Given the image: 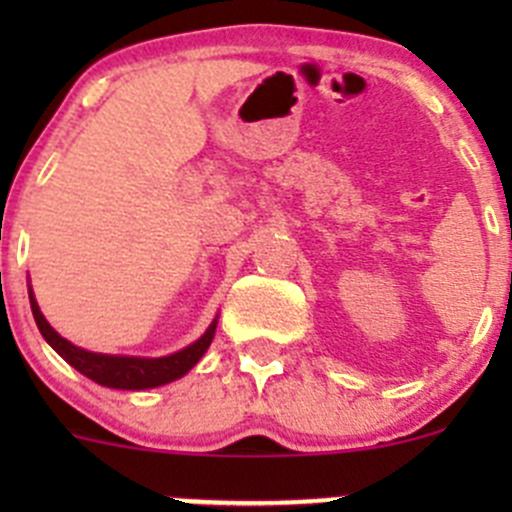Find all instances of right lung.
<instances>
[{"label": "right lung", "instance_id": "obj_1", "mask_svg": "<svg viewBox=\"0 0 512 512\" xmlns=\"http://www.w3.org/2000/svg\"><path fill=\"white\" fill-rule=\"evenodd\" d=\"M29 302H32V314L34 322L39 327L41 337L51 344V347L64 356L76 371H81L84 376H89L96 384L108 386V389H153V386H163L168 381L180 379L183 374H188L195 364L200 361V356L208 352L210 342L215 337V327L218 322H213L208 327V332L193 342L190 347H185L183 352H175L170 356H160V359H138V356H108V354H94L86 352V349L74 347L71 342H66L64 337L54 332L49 327V322L44 319V314L39 312V304H36L32 289H29Z\"/></svg>", "mask_w": 512, "mask_h": 512}]
</instances>
